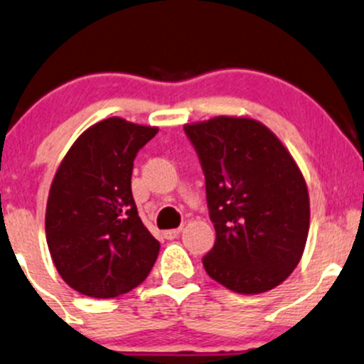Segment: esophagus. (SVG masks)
I'll return each mask as SVG.
<instances>
[{"mask_svg": "<svg viewBox=\"0 0 364 364\" xmlns=\"http://www.w3.org/2000/svg\"><path fill=\"white\" fill-rule=\"evenodd\" d=\"M165 237L166 240H175V237L178 236V234H181V229H170V230H165Z\"/></svg>", "mask_w": 364, "mask_h": 364, "instance_id": "obj_1", "label": "esophagus"}]
</instances>
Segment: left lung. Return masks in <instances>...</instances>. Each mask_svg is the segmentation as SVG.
I'll use <instances>...</instances> for the list:
<instances>
[{"instance_id":"8db88e82","label":"left lung","mask_w":364,"mask_h":364,"mask_svg":"<svg viewBox=\"0 0 364 364\" xmlns=\"http://www.w3.org/2000/svg\"><path fill=\"white\" fill-rule=\"evenodd\" d=\"M183 132L205 173L217 234L205 271L236 293L272 290L306 248L311 212L302 171L260 121L217 116Z\"/></svg>"}]
</instances>
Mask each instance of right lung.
Listing matches in <instances>:
<instances>
[{"label": "right lung", "mask_w": 364, "mask_h": 364, "mask_svg": "<svg viewBox=\"0 0 364 364\" xmlns=\"http://www.w3.org/2000/svg\"><path fill=\"white\" fill-rule=\"evenodd\" d=\"M158 128L121 118L99 121L62 159L46 203V243L58 274L93 299L139 287L159 253L132 194L136 152Z\"/></svg>", "instance_id": "add662e5"}]
</instances>
